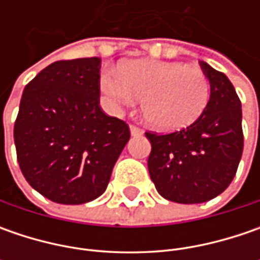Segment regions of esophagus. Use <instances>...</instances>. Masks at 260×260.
<instances>
[{"mask_svg": "<svg viewBox=\"0 0 260 260\" xmlns=\"http://www.w3.org/2000/svg\"><path fill=\"white\" fill-rule=\"evenodd\" d=\"M130 133L132 136H142L143 135V130L140 128V127H136V125H130Z\"/></svg>", "mask_w": 260, "mask_h": 260, "instance_id": "34e87169", "label": "esophagus"}]
</instances>
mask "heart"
I'll return each mask as SVG.
<instances>
[{
    "instance_id": "1",
    "label": "heart",
    "mask_w": 260,
    "mask_h": 260,
    "mask_svg": "<svg viewBox=\"0 0 260 260\" xmlns=\"http://www.w3.org/2000/svg\"><path fill=\"white\" fill-rule=\"evenodd\" d=\"M101 91L113 110L140 100L145 121L160 132L188 127L200 118L210 101L211 85L204 72L182 62L137 59L120 68L105 69Z\"/></svg>"
}]
</instances>
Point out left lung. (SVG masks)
<instances>
[{"instance_id":"8db88e82","label":"left lung","mask_w":260,"mask_h":260,"mask_svg":"<svg viewBox=\"0 0 260 260\" xmlns=\"http://www.w3.org/2000/svg\"><path fill=\"white\" fill-rule=\"evenodd\" d=\"M211 85L210 101L191 125L169 135L146 133L150 178L164 198L200 204L220 195L235 178L243 153L242 103L230 79L200 62Z\"/></svg>"}]
</instances>
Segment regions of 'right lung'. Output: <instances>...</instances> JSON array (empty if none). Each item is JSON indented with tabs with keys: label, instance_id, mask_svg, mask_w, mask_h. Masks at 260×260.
I'll return each mask as SVG.
<instances>
[{
	"label": "right lung",
	"instance_id": "add662e5",
	"mask_svg": "<svg viewBox=\"0 0 260 260\" xmlns=\"http://www.w3.org/2000/svg\"><path fill=\"white\" fill-rule=\"evenodd\" d=\"M100 57L57 60L25 85L14 124L25 181L53 203L85 204L104 194L130 139L100 107Z\"/></svg>",
	"mask_w": 260,
	"mask_h": 260
}]
</instances>
